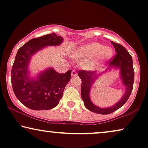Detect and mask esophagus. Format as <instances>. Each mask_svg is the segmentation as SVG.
Returning <instances> with one entry per match:
<instances>
[{
  "label": "esophagus",
  "instance_id": "1",
  "mask_svg": "<svg viewBox=\"0 0 148 148\" xmlns=\"http://www.w3.org/2000/svg\"><path fill=\"white\" fill-rule=\"evenodd\" d=\"M72 76H77V72L75 71V70H73V71L72 72Z\"/></svg>",
  "mask_w": 148,
  "mask_h": 148
}]
</instances>
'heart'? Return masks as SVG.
<instances>
[{
  "label": "heart",
  "mask_w": 148,
  "mask_h": 148,
  "mask_svg": "<svg viewBox=\"0 0 148 148\" xmlns=\"http://www.w3.org/2000/svg\"><path fill=\"white\" fill-rule=\"evenodd\" d=\"M113 51L109 47H106L101 43L94 42L82 45L77 49L74 58L78 60H84L93 58L92 60L85 64V68L92 70L99 67L100 64L105 60L109 59L112 56Z\"/></svg>",
  "instance_id": "b5f03b06"
}]
</instances>
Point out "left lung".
<instances>
[{"label":"left lung","instance_id":"8db88e82","mask_svg":"<svg viewBox=\"0 0 148 148\" xmlns=\"http://www.w3.org/2000/svg\"><path fill=\"white\" fill-rule=\"evenodd\" d=\"M111 43L115 47L116 54L110 62L109 67H116L120 68L121 78L123 84L125 86L126 90L121 99L112 107L100 108L95 105L90 99V88L95 80L99 76L95 71H87L81 70L78 72V75L82 80L81 84V97L84 101L86 108L93 113L102 115H107L113 113L125 105L130 97L133 90L134 82V70L133 66V60L132 56L127 49L119 43H116L111 41Z\"/></svg>","mask_w":148,"mask_h":148}]
</instances>
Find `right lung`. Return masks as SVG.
I'll return each mask as SVG.
<instances>
[{
    "label": "right lung",
    "mask_w": 148,
    "mask_h": 148,
    "mask_svg": "<svg viewBox=\"0 0 148 148\" xmlns=\"http://www.w3.org/2000/svg\"><path fill=\"white\" fill-rule=\"evenodd\" d=\"M61 36L53 33L33 38L18 49L11 70L12 90L16 97L29 109L41 111L56 107L64 88L71 78V70L60 74L52 68L39 74L37 79L28 76V65L32 56L48 45H59Z\"/></svg>",
    "instance_id": "obj_1"
}]
</instances>
